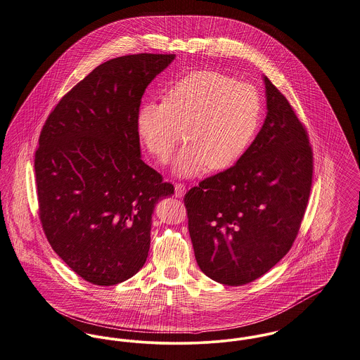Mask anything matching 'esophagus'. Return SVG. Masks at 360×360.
Returning a JSON list of instances; mask_svg holds the SVG:
<instances>
[{"label":"esophagus","instance_id":"1","mask_svg":"<svg viewBox=\"0 0 360 360\" xmlns=\"http://www.w3.org/2000/svg\"><path fill=\"white\" fill-rule=\"evenodd\" d=\"M185 192H186V188L184 184H175V197L181 198L185 195Z\"/></svg>","mask_w":360,"mask_h":360}]
</instances>
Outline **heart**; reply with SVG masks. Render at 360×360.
<instances>
[{"instance_id":"obj_1","label":"heart","mask_w":360,"mask_h":360,"mask_svg":"<svg viewBox=\"0 0 360 360\" xmlns=\"http://www.w3.org/2000/svg\"><path fill=\"white\" fill-rule=\"evenodd\" d=\"M263 103L257 89L214 70L193 71L171 83L165 101H146L137 113V133L152 158L166 165L179 142L188 143L174 169L194 176L236 165L255 137Z\"/></svg>"}]
</instances>
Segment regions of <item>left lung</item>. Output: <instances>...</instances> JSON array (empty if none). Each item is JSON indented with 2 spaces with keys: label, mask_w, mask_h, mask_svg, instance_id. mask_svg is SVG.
Wrapping results in <instances>:
<instances>
[{
  "label": "left lung",
  "mask_w": 360,
  "mask_h": 360,
  "mask_svg": "<svg viewBox=\"0 0 360 360\" xmlns=\"http://www.w3.org/2000/svg\"><path fill=\"white\" fill-rule=\"evenodd\" d=\"M267 115L243 158L185 194L198 267L229 286L249 283L292 248L312 185V149L286 97L264 77Z\"/></svg>",
  "instance_id": "left-lung-1"
}]
</instances>
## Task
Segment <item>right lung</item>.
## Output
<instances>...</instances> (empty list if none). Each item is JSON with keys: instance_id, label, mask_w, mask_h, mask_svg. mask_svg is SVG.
<instances>
[{"instance_id": "1", "label": "right lung", "mask_w": 360, "mask_h": 360, "mask_svg": "<svg viewBox=\"0 0 360 360\" xmlns=\"http://www.w3.org/2000/svg\"><path fill=\"white\" fill-rule=\"evenodd\" d=\"M175 55L122 56L74 86L48 116L35 152L39 219L63 262L111 286L136 276L156 202L174 186L141 159L137 113Z\"/></svg>"}]
</instances>
